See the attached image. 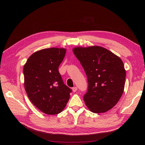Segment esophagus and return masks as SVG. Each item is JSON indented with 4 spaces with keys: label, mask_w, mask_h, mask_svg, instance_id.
I'll use <instances>...</instances> for the list:
<instances>
[{
    "label": "esophagus",
    "mask_w": 145,
    "mask_h": 145,
    "mask_svg": "<svg viewBox=\"0 0 145 145\" xmlns=\"http://www.w3.org/2000/svg\"><path fill=\"white\" fill-rule=\"evenodd\" d=\"M72 91L74 92V93H75V92L77 91V88L76 86L73 87L72 88Z\"/></svg>",
    "instance_id": "34e87169"
}]
</instances>
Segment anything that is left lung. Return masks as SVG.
Returning a JSON list of instances; mask_svg holds the SVG:
<instances>
[{
  "instance_id": "obj_1",
  "label": "left lung",
  "mask_w": 145,
  "mask_h": 145,
  "mask_svg": "<svg viewBox=\"0 0 145 145\" xmlns=\"http://www.w3.org/2000/svg\"><path fill=\"white\" fill-rule=\"evenodd\" d=\"M72 51L84 69L88 88L83 100L94 113L110 110L124 91L126 71L119 57L103 47L77 46Z\"/></svg>"
}]
</instances>
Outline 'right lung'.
<instances>
[{
  "mask_svg": "<svg viewBox=\"0 0 145 145\" xmlns=\"http://www.w3.org/2000/svg\"><path fill=\"white\" fill-rule=\"evenodd\" d=\"M66 52L62 48H45L34 52L24 65L26 93L34 106L48 115L62 112L69 99L71 89L58 70Z\"/></svg>",
  "mask_w": 145,
  "mask_h": 145,
  "instance_id": "right-lung-1",
  "label": "right lung"
}]
</instances>
